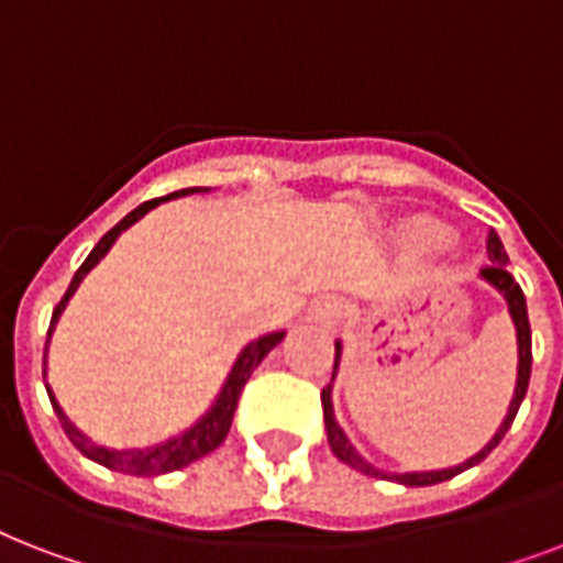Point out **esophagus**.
Listing matches in <instances>:
<instances>
[{"instance_id": "esophagus-1", "label": "esophagus", "mask_w": 563, "mask_h": 563, "mask_svg": "<svg viewBox=\"0 0 563 563\" xmlns=\"http://www.w3.org/2000/svg\"><path fill=\"white\" fill-rule=\"evenodd\" d=\"M344 312H347V303L339 298H321L316 300L312 307H309L307 318L312 321V324H321L327 327V330H333V327L342 324Z\"/></svg>"}]
</instances>
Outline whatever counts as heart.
I'll list each match as a JSON object with an SVG mask.
<instances>
[{
  "instance_id": "1",
  "label": "heart",
  "mask_w": 563,
  "mask_h": 563,
  "mask_svg": "<svg viewBox=\"0 0 563 563\" xmlns=\"http://www.w3.org/2000/svg\"><path fill=\"white\" fill-rule=\"evenodd\" d=\"M394 239L406 247H441L450 242V228L432 216H409L394 230Z\"/></svg>"
}]
</instances>
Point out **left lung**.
Returning a JSON list of instances; mask_svg holds the SVG:
<instances>
[{
	"mask_svg": "<svg viewBox=\"0 0 563 563\" xmlns=\"http://www.w3.org/2000/svg\"><path fill=\"white\" fill-rule=\"evenodd\" d=\"M488 256H490V268L479 274L482 280L494 286V289L503 295L508 307V316H511V324H515V335H517V383H515V394H511V402H508V411L503 423L497 427V432L490 435V441L482 446L479 453L471 455V459H464L462 464H453V467H441V471H409V473H394V471H383V467H376L371 464L365 455L353 446V441L347 438V432L342 429V423L335 420V409H333V385H335V374H339V365H342V353H344V342L342 339H335V365H333V379L327 385L324 391H321V402H324V427H327V441H330V450H333L335 459H342L344 464H351L356 471H362L365 476H376V479H394L400 482V485H411V488H423V485H438V482H446L459 476L462 471L473 467V464H479L482 459H488V453L494 446L506 438V432L511 429L517 418V409H520V402L526 397V388H529V374H532V330H529V312H526V298L523 289L517 286V280L508 274L506 263L508 254L506 247H503V239L490 230L488 236Z\"/></svg>",
	"mask_w": 563,
	"mask_h": 563,
	"instance_id": "1",
	"label": "left lung"
}]
</instances>
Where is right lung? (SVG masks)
Here are the masks:
<instances>
[{"label":"right lung","mask_w":563,"mask_h":563,"mask_svg":"<svg viewBox=\"0 0 563 563\" xmlns=\"http://www.w3.org/2000/svg\"><path fill=\"white\" fill-rule=\"evenodd\" d=\"M210 187H189V189H178V192L166 195V198H154V201H145L140 203L136 210H131L125 219L119 221L117 228H110L104 236L99 239V245L92 247L90 256L84 260L81 268L75 272L73 283H69V289H66L64 300L57 303L55 316H52V324H48V335H46V356H48V342H52V333H55L57 321L64 316L66 303L73 298L81 280L87 274L96 268V265L108 256V251L117 245V239L125 233L128 228H134L136 221L143 219L145 212H152L154 207H161L163 201H175V198H184V195H207ZM286 339V330H274V333H265L254 342H247L242 351H239L236 362L230 365L228 376H224V383H221L219 394L212 397V402L207 406L201 418L189 423L187 429H180L178 435L166 438L161 444H152V446H134V450H117V446H101L96 441L84 435L81 429L75 427L69 415L60 409V402H57L55 391H52V385L46 383V391H48V400H52V409H55L57 420H60V427L64 432L69 435L78 450H81L90 462L101 464V467H108V471H117V473H128V476H161V473H172V471H180V467H187V464L198 462L203 455H210L216 446L224 444V438L230 432V423H233V411H236V402H239V394L245 388V383L251 379L254 368L260 362L268 356V353L277 347V344ZM46 356H43V365H46ZM46 374V371H43Z\"/></svg>","instance_id":"right-lung-1"}]
</instances>
